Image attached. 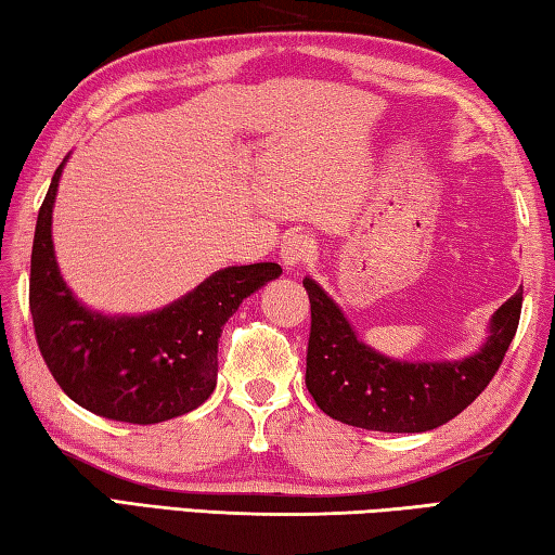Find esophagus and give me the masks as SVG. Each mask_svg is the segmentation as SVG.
I'll return each instance as SVG.
<instances>
[{"instance_id":"esophagus-1","label":"esophagus","mask_w":555,"mask_h":555,"mask_svg":"<svg viewBox=\"0 0 555 555\" xmlns=\"http://www.w3.org/2000/svg\"><path fill=\"white\" fill-rule=\"evenodd\" d=\"M314 253V243L312 238L307 236V233H289V236H285V241L280 243V258H283V266L285 268H297L302 266L305 260L312 258Z\"/></svg>"}]
</instances>
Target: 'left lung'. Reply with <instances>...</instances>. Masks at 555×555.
I'll return each mask as SVG.
<instances>
[{
  "instance_id": "8db88e82",
  "label": "left lung",
  "mask_w": 555,
  "mask_h": 555,
  "mask_svg": "<svg viewBox=\"0 0 555 555\" xmlns=\"http://www.w3.org/2000/svg\"><path fill=\"white\" fill-rule=\"evenodd\" d=\"M312 305L307 390L336 422L367 431L422 434L451 422L490 385L519 326L521 293L490 319V336L463 361H392L358 341L341 309L305 278Z\"/></svg>"
}]
</instances>
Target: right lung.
<instances>
[{"mask_svg": "<svg viewBox=\"0 0 555 555\" xmlns=\"http://www.w3.org/2000/svg\"><path fill=\"white\" fill-rule=\"evenodd\" d=\"M65 163L38 209L28 280V307L48 371L73 402L104 420L158 424L197 410L217 387L223 324L283 268L253 262L217 270L151 314L92 312L65 285L53 250V202Z\"/></svg>", "mask_w": 555, "mask_h": 555, "instance_id": "1", "label": "right lung"}]
</instances>
